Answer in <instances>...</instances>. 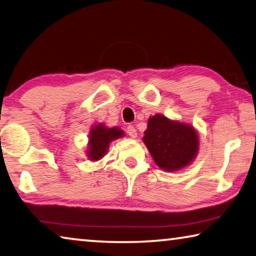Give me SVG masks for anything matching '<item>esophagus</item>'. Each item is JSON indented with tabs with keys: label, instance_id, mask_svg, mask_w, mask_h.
Here are the masks:
<instances>
[{
	"label": "esophagus",
	"instance_id": "1",
	"mask_svg": "<svg viewBox=\"0 0 256 256\" xmlns=\"http://www.w3.org/2000/svg\"><path fill=\"white\" fill-rule=\"evenodd\" d=\"M126 132L128 133V136L131 138H136V136H138L136 128L133 126V125H128V128H126Z\"/></svg>",
	"mask_w": 256,
	"mask_h": 256
}]
</instances>
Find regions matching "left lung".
I'll list each match as a JSON object with an SVG mask.
<instances>
[{
  "mask_svg": "<svg viewBox=\"0 0 256 256\" xmlns=\"http://www.w3.org/2000/svg\"><path fill=\"white\" fill-rule=\"evenodd\" d=\"M144 142L155 163L173 172L192 163L197 155L200 139L192 125L157 114L148 120Z\"/></svg>",
  "mask_w": 256,
  "mask_h": 256,
  "instance_id": "1",
  "label": "left lung"
}]
</instances>
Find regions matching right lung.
Masks as SVG:
<instances>
[{
	"instance_id": "obj_1",
	"label": "right lung",
	"mask_w": 256,
	"mask_h": 256,
	"mask_svg": "<svg viewBox=\"0 0 256 256\" xmlns=\"http://www.w3.org/2000/svg\"><path fill=\"white\" fill-rule=\"evenodd\" d=\"M124 132L118 128H106L104 124H98L91 130L88 136V156L91 160H99L108 152L109 144L112 140L123 136Z\"/></svg>"
}]
</instances>
